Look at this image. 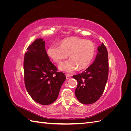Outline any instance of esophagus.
<instances>
[{"label": "esophagus", "instance_id": "34e87169", "mask_svg": "<svg viewBox=\"0 0 131 131\" xmlns=\"http://www.w3.org/2000/svg\"><path fill=\"white\" fill-rule=\"evenodd\" d=\"M70 78H71V77H70V75L66 74V78H67V79H70Z\"/></svg>", "mask_w": 131, "mask_h": 131}]
</instances>
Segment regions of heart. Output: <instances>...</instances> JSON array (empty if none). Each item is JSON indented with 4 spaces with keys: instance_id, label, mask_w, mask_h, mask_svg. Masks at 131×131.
<instances>
[{
    "instance_id": "1",
    "label": "heart",
    "mask_w": 131,
    "mask_h": 131,
    "mask_svg": "<svg viewBox=\"0 0 131 131\" xmlns=\"http://www.w3.org/2000/svg\"><path fill=\"white\" fill-rule=\"evenodd\" d=\"M48 56L57 63L69 56L70 59L61 63L58 69L62 72L71 73L77 70L88 67L96 54L94 43L89 40L78 38H66L61 41L60 46L50 45L47 51Z\"/></svg>"
}]
</instances>
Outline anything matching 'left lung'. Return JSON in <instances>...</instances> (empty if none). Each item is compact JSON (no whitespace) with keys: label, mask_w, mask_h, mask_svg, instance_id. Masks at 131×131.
Listing matches in <instances>:
<instances>
[{"label":"left lung","mask_w":131,"mask_h":131,"mask_svg":"<svg viewBox=\"0 0 131 131\" xmlns=\"http://www.w3.org/2000/svg\"><path fill=\"white\" fill-rule=\"evenodd\" d=\"M94 62L80 74L73 78L78 81L75 96L84 104L94 103L102 95L108 78V54L103 43L98 47Z\"/></svg>","instance_id":"8db88e82"}]
</instances>
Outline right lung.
<instances>
[{
    "label": "right lung",
    "instance_id": "right-lung-1",
    "mask_svg": "<svg viewBox=\"0 0 131 131\" xmlns=\"http://www.w3.org/2000/svg\"><path fill=\"white\" fill-rule=\"evenodd\" d=\"M45 46V41L39 38L28 47L23 69L28 93L38 103L47 105L56 100L66 77L64 73L56 72Z\"/></svg>",
    "mask_w": 131,
    "mask_h": 131
}]
</instances>
